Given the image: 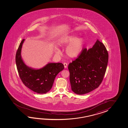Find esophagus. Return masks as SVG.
I'll list each match as a JSON object with an SVG mask.
<instances>
[{
	"instance_id": "obj_1",
	"label": "esophagus",
	"mask_w": 128,
	"mask_h": 128,
	"mask_svg": "<svg viewBox=\"0 0 128 128\" xmlns=\"http://www.w3.org/2000/svg\"><path fill=\"white\" fill-rule=\"evenodd\" d=\"M64 68H66L67 67V64L66 63H64Z\"/></svg>"
}]
</instances>
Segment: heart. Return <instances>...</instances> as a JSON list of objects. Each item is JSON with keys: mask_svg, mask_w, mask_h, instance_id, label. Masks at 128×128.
Instances as JSON below:
<instances>
[{"mask_svg": "<svg viewBox=\"0 0 128 128\" xmlns=\"http://www.w3.org/2000/svg\"><path fill=\"white\" fill-rule=\"evenodd\" d=\"M58 44L61 46H68L65 50V54L68 57L76 58L81 54L84 46V39L78 38L75 35H64L61 36L58 40ZM56 54H59L60 50L56 48Z\"/></svg>", "mask_w": 128, "mask_h": 128, "instance_id": "b5f03b06", "label": "heart"}]
</instances>
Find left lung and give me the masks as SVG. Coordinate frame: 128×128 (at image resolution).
<instances>
[{"label":"left lung","mask_w":128,"mask_h":128,"mask_svg":"<svg viewBox=\"0 0 128 128\" xmlns=\"http://www.w3.org/2000/svg\"><path fill=\"white\" fill-rule=\"evenodd\" d=\"M108 60L106 48L98 40L92 48H84L79 57L68 66L74 92L83 95L98 88L103 80Z\"/></svg>","instance_id":"8db88e82"}]
</instances>
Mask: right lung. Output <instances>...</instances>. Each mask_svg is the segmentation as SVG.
I'll list each match as a JSON object with an SVG mask.
<instances>
[{"mask_svg":"<svg viewBox=\"0 0 128 128\" xmlns=\"http://www.w3.org/2000/svg\"><path fill=\"white\" fill-rule=\"evenodd\" d=\"M25 39L22 40L16 57L17 68L23 84L30 90L38 94H45L51 89L54 79L63 70L62 63H48L40 68H34L26 64L22 58V47Z\"/></svg>","mask_w":128,"mask_h":128,"instance_id":"obj_1","label":"right lung"}]
</instances>
